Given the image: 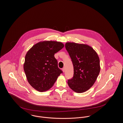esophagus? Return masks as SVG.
<instances>
[{
    "instance_id": "esophagus-1",
    "label": "esophagus",
    "mask_w": 123,
    "mask_h": 123,
    "mask_svg": "<svg viewBox=\"0 0 123 123\" xmlns=\"http://www.w3.org/2000/svg\"><path fill=\"white\" fill-rule=\"evenodd\" d=\"M62 71H63V72H65V68H63L62 69Z\"/></svg>"
}]
</instances>
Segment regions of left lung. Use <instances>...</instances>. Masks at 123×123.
<instances>
[{
	"instance_id": "8db88e82",
	"label": "left lung",
	"mask_w": 123,
	"mask_h": 123,
	"mask_svg": "<svg viewBox=\"0 0 123 123\" xmlns=\"http://www.w3.org/2000/svg\"><path fill=\"white\" fill-rule=\"evenodd\" d=\"M65 48L74 67L73 77L68 80V85L76 92H84L93 85L99 74V57L88 45L67 42Z\"/></svg>"
}]
</instances>
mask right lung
<instances>
[{
	"label": "right lung",
	"mask_w": 123,
	"mask_h": 123,
	"mask_svg": "<svg viewBox=\"0 0 123 123\" xmlns=\"http://www.w3.org/2000/svg\"><path fill=\"white\" fill-rule=\"evenodd\" d=\"M63 47L62 42L45 41L34 45L28 51L23 68L28 82L34 89L40 92L50 89L62 73L54 55Z\"/></svg>",
	"instance_id": "1"
}]
</instances>
